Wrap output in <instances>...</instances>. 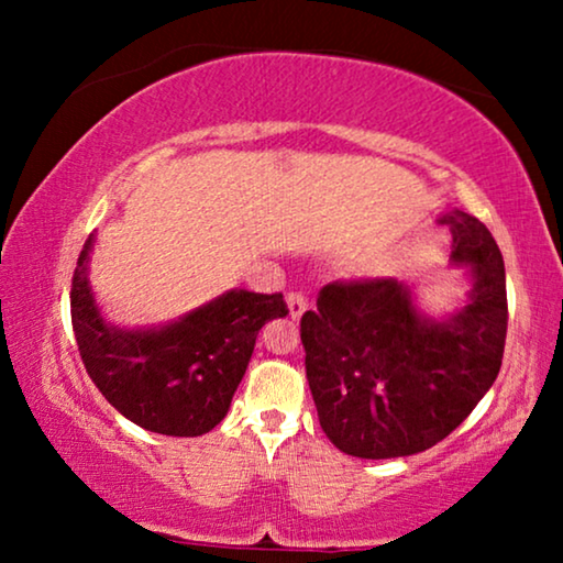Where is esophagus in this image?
Here are the masks:
<instances>
[{"instance_id":"esophagus-1","label":"esophagus","mask_w":563,"mask_h":563,"mask_svg":"<svg viewBox=\"0 0 563 563\" xmlns=\"http://www.w3.org/2000/svg\"><path fill=\"white\" fill-rule=\"evenodd\" d=\"M287 307H289V318L291 320L302 318V312L307 310L305 295H299V291H289V295H287Z\"/></svg>"}]
</instances>
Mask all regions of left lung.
I'll list each match as a JSON object with an SVG mask.
<instances>
[{
    "label": "left lung",
    "mask_w": 563,
    "mask_h": 563,
    "mask_svg": "<svg viewBox=\"0 0 563 563\" xmlns=\"http://www.w3.org/2000/svg\"><path fill=\"white\" fill-rule=\"evenodd\" d=\"M451 261L472 291L449 318H428L397 279L333 282L299 322L305 368L325 435L349 456H412L451 435L503 366L505 261L474 214L449 210Z\"/></svg>",
    "instance_id": "obj_1"
}]
</instances>
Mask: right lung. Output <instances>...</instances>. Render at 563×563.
I'll list each match as a JSON object with an SVG mask.
<instances>
[{"instance_id":"obj_1","label":"right lung","mask_w":563,"mask_h":563,"mask_svg":"<svg viewBox=\"0 0 563 563\" xmlns=\"http://www.w3.org/2000/svg\"><path fill=\"white\" fill-rule=\"evenodd\" d=\"M84 243L71 279V322L81 361L120 415L151 433L195 438L218 426L249 368L258 330L284 318L282 295L230 289L184 318L128 330L104 322Z\"/></svg>"}]
</instances>
